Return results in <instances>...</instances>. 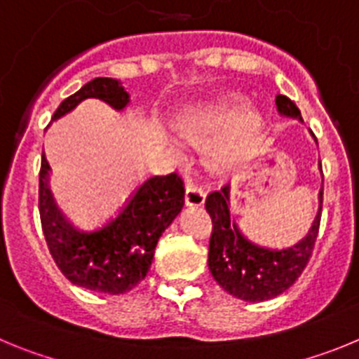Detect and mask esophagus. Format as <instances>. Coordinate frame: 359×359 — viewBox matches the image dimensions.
<instances>
[{
    "mask_svg": "<svg viewBox=\"0 0 359 359\" xmlns=\"http://www.w3.org/2000/svg\"><path fill=\"white\" fill-rule=\"evenodd\" d=\"M207 199V192L198 185H189L185 192V203L187 207H203Z\"/></svg>",
    "mask_w": 359,
    "mask_h": 359,
    "instance_id": "1",
    "label": "esophagus"
}]
</instances>
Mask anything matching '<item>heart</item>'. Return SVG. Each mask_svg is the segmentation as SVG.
Listing matches in <instances>:
<instances>
[{
	"mask_svg": "<svg viewBox=\"0 0 359 359\" xmlns=\"http://www.w3.org/2000/svg\"><path fill=\"white\" fill-rule=\"evenodd\" d=\"M246 107V98L237 93L201 100L182 111L176 129L182 138L196 145L221 130L205 149V163L214 172H226L248 154L264 129L261 113Z\"/></svg>",
	"mask_w": 359,
	"mask_h": 359,
	"instance_id": "1",
	"label": "heart"
}]
</instances>
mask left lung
<instances>
[{"mask_svg": "<svg viewBox=\"0 0 359 359\" xmlns=\"http://www.w3.org/2000/svg\"><path fill=\"white\" fill-rule=\"evenodd\" d=\"M278 115L302 122L300 111L284 95L275 98ZM207 212L212 217L208 269L212 277L231 297L244 302H264L290 290L309 261L322 215V189L318 192V212L306 236L290 248H266L243 236L230 219V185L207 198Z\"/></svg>", "mask_w": 359, "mask_h": 359, "instance_id": "1", "label": "left lung"}]
</instances>
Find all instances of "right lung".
Here are the masks:
<instances>
[{
  "instance_id": "obj_1",
  "label": "right lung",
  "mask_w": 359,
  "mask_h": 359,
  "mask_svg": "<svg viewBox=\"0 0 359 359\" xmlns=\"http://www.w3.org/2000/svg\"><path fill=\"white\" fill-rule=\"evenodd\" d=\"M98 98L123 111L131 95L118 79L97 77L57 107L52 120L72 113L82 100ZM50 165L41 161L39 214L53 261L65 277L86 290L123 294L140 284L151 268L158 239L185 205V187L176 172L149 177L126 201L122 210L95 230H79L66 221L50 194Z\"/></svg>"
}]
</instances>
